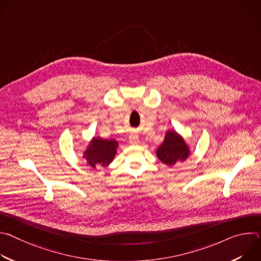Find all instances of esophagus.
<instances>
[{
	"label": "esophagus",
	"mask_w": 261,
	"mask_h": 261,
	"mask_svg": "<svg viewBox=\"0 0 261 261\" xmlns=\"http://www.w3.org/2000/svg\"><path fill=\"white\" fill-rule=\"evenodd\" d=\"M129 142H130V144H132V145L138 144V142H139L138 136H137L136 134H131L130 137H129Z\"/></svg>",
	"instance_id": "1"
}]
</instances>
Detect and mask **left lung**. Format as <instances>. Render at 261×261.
Returning a JSON list of instances; mask_svg holds the SVG:
<instances>
[{
  "label": "left lung",
  "mask_w": 261,
  "mask_h": 261,
  "mask_svg": "<svg viewBox=\"0 0 261 261\" xmlns=\"http://www.w3.org/2000/svg\"><path fill=\"white\" fill-rule=\"evenodd\" d=\"M190 154V145L175 130H167L165 132L164 139L156 151L158 159L168 166H173L177 162L186 161Z\"/></svg>",
  "instance_id": "8db88e82"
}]
</instances>
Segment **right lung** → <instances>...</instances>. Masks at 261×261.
Returning <instances> with one entry per match:
<instances>
[{
    "label": "right lung",
    "mask_w": 261,
    "mask_h": 261,
    "mask_svg": "<svg viewBox=\"0 0 261 261\" xmlns=\"http://www.w3.org/2000/svg\"><path fill=\"white\" fill-rule=\"evenodd\" d=\"M119 143L115 139H103L94 136L83 152V158L92 168L106 167L114 161L118 153Z\"/></svg>",
    "instance_id": "right-lung-1"
}]
</instances>
